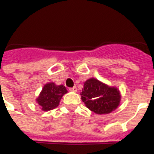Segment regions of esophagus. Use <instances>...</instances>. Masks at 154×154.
Wrapping results in <instances>:
<instances>
[{
  "instance_id": "1",
  "label": "esophagus",
  "mask_w": 154,
  "mask_h": 154,
  "mask_svg": "<svg viewBox=\"0 0 154 154\" xmlns=\"http://www.w3.org/2000/svg\"><path fill=\"white\" fill-rule=\"evenodd\" d=\"M69 91H74V92H76V91H77V87H70V88H69Z\"/></svg>"
}]
</instances>
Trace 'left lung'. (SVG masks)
I'll list each match as a JSON object with an SVG mask.
<instances>
[{
    "instance_id": "8db88e82",
    "label": "left lung",
    "mask_w": 154,
    "mask_h": 154,
    "mask_svg": "<svg viewBox=\"0 0 154 154\" xmlns=\"http://www.w3.org/2000/svg\"><path fill=\"white\" fill-rule=\"evenodd\" d=\"M81 95L87 108L100 115L110 113L117 108L120 100L116 87H108L95 78H90L84 83Z\"/></svg>"
}]
</instances>
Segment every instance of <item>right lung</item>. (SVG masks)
I'll return each instance as SVG.
<instances>
[{
    "label": "right lung",
    "mask_w": 154,
    "mask_h": 154,
    "mask_svg": "<svg viewBox=\"0 0 154 154\" xmlns=\"http://www.w3.org/2000/svg\"><path fill=\"white\" fill-rule=\"evenodd\" d=\"M66 87L63 85L56 86L54 82L44 85L39 97L37 98V102L44 111L53 110L58 106L61 98L67 93Z\"/></svg>",
    "instance_id": "right-lung-1"
}]
</instances>
